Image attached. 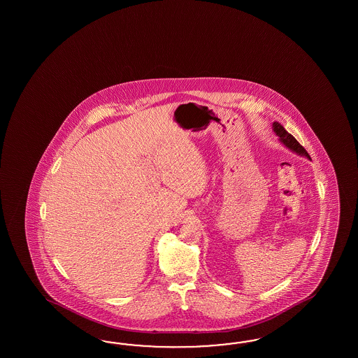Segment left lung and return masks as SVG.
<instances>
[{
	"label": "left lung",
	"instance_id": "obj_1",
	"mask_svg": "<svg viewBox=\"0 0 358 358\" xmlns=\"http://www.w3.org/2000/svg\"><path fill=\"white\" fill-rule=\"evenodd\" d=\"M273 131H274L275 135L280 138V141H281L285 147H287L289 150H292V151L298 153V155H301V156H306L307 159H310L308 152L304 150L303 147L298 143V141L294 138L292 134H289L287 131L283 129V126H282L281 123L274 122V123H273ZM310 160H311V159H310Z\"/></svg>",
	"mask_w": 358,
	"mask_h": 358
}]
</instances>
